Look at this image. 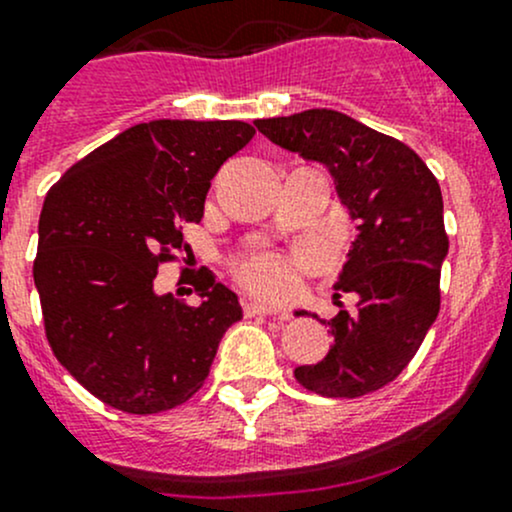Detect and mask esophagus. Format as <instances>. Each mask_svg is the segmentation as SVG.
Instances as JSON below:
<instances>
[{
    "mask_svg": "<svg viewBox=\"0 0 512 512\" xmlns=\"http://www.w3.org/2000/svg\"><path fill=\"white\" fill-rule=\"evenodd\" d=\"M241 305H244V312L249 317H254V315H273V307L268 305V302H261V300H254V298H244L241 300ZM280 320H290V315H285V312H280Z\"/></svg>",
    "mask_w": 512,
    "mask_h": 512,
    "instance_id": "34e87169",
    "label": "esophagus"
}]
</instances>
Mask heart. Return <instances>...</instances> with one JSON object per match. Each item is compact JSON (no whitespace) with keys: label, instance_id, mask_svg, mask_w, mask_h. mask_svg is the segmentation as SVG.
<instances>
[{"label":"heart","instance_id":"obj_1","mask_svg":"<svg viewBox=\"0 0 512 512\" xmlns=\"http://www.w3.org/2000/svg\"><path fill=\"white\" fill-rule=\"evenodd\" d=\"M302 263H305V258L290 261V258L278 254H261L241 263L239 278L258 293L283 298L298 288V266Z\"/></svg>","mask_w":512,"mask_h":512}]
</instances>
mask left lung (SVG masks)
Here are the masks:
<instances>
[{"label": "left lung", "instance_id": "obj_1", "mask_svg": "<svg viewBox=\"0 0 512 512\" xmlns=\"http://www.w3.org/2000/svg\"><path fill=\"white\" fill-rule=\"evenodd\" d=\"M273 144L320 161L359 219L339 292L360 298L327 324L334 337L322 361L295 368L302 388L324 398H359L388 386L420 349L439 312V273L449 251L442 190L420 156L393 136L334 109L258 119ZM305 315V312H298Z\"/></svg>", "mask_w": 512, "mask_h": 512}]
</instances>
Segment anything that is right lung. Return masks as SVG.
Listing matches in <instances>:
<instances>
[{
	"mask_svg": "<svg viewBox=\"0 0 512 512\" xmlns=\"http://www.w3.org/2000/svg\"><path fill=\"white\" fill-rule=\"evenodd\" d=\"M256 129L156 119L87 153L48 190L34 283L56 359L95 398L131 415L178 408L210 376L239 298L197 271L200 305L153 290L158 266L188 251L212 178ZM185 261V258H183Z\"/></svg>",
	"mask_w": 512,
	"mask_h": 512,
	"instance_id": "1",
	"label": "right lung"
}]
</instances>
